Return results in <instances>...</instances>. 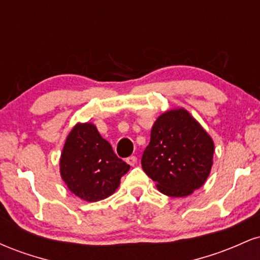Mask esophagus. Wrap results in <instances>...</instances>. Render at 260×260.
Masks as SVG:
<instances>
[{
    "label": "esophagus",
    "instance_id": "obj_1",
    "mask_svg": "<svg viewBox=\"0 0 260 260\" xmlns=\"http://www.w3.org/2000/svg\"><path fill=\"white\" fill-rule=\"evenodd\" d=\"M126 161H127L128 165L134 166V165H136V164H137V157H136V156H129V157H127Z\"/></svg>",
    "mask_w": 260,
    "mask_h": 260
}]
</instances>
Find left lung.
<instances>
[{"label": "left lung", "instance_id": "1", "mask_svg": "<svg viewBox=\"0 0 260 260\" xmlns=\"http://www.w3.org/2000/svg\"><path fill=\"white\" fill-rule=\"evenodd\" d=\"M215 147L211 137L187 110L171 109L154 122L142 168L162 194L182 198L207 181Z\"/></svg>", "mask_w": 260, "mask_h": 260}]
</instances>
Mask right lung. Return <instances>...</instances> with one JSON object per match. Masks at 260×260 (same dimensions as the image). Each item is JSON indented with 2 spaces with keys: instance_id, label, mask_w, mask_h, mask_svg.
I'll return each instance as SVG.
<instances>
[{
  "instance_id": "add662e5",
  "label": "right lung",
  "mask_w": 260,
  "mask_h": 260,
  "mask_svg": "<svg viewBox=\"0 0 260 260\" xmlns=\"http://www.w3.org/2000/svg\"><path fill=\"white\" fill-rule=\"evenodd\" d=\"M129 165L118 159L95 124L77 123L66 138L59 174L68 189L86 202H99L116 192Z\"/></svg>"
}]
</instances>
